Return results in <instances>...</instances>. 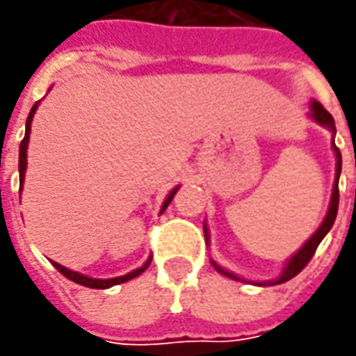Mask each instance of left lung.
<instances>
[{"label": "left lung", "instance_id": "left-lung-1", "mask_svg": "<svg viewBox=\"0 0 356 356\" xmlns=\"http://www.w3.org/2000/svg\"><path fill=\"white\" fill-rule=\"evenodd\" d=\"M309 118L313 120V122H317V124H321V127H325V129H329L331 132H333V143H331V146H333V152H335V158H337V168H335V182H333V192H331V202H329V210H327V216L323 218L321 226L317 227V232L311 236V238L297 250V252L287 259V264L283 266V269H281L280 277H275V280L271 281H248L243 280V277H239V275H236V273H232V271H227V269H224L222 266H218L213 259H210L212 261V266L216 271H220L222 275H226V277H229V280H236V281H248V283H253V285H280V283H285V281H289L291 277H295L303 267L307 266L309 261H311V257H313V253H315V250H317V245L321 243L323 238L329 234V229L333 227V224H335V218H337V210H339V176H341V152H339V148L335 146V120H333V117L323 108L321 103H317V101H311V113H309ZM204 236H206V241H210V232H208V226L204 224Z\"/></svg>", "mask_w": 356, "mask_h": 356}]
</instances>
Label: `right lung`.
<instances>
[{"mask_svg":"<svg viewBox=\"0 0 356 356\" xmlns=\"http://www.w3.org/2000/svg\"><path fill=\"white\" fill-rule=\"evenodd\" d=\"M37 106L39 103L33 104V108H31V113H29V117H27V122H25V136H23V140L19 144V186L23 188V180H25V170H27V146H29V134H31V122H33V115L35 111H37ZM178 188L180 186H176V188H172V192L166 196V200L162 202V208H160V213L164 212L166 208H168V204L172 202V198L176 196V192H178ZM150 261H152V255L144 261L143 266L138 267V269H132L130 273L127 275H120V277H111V280H97V277H89V275H83V273H79V271H73V269H69V267H63L61 264H57V261H53V266L55 269L63 273L67 280L75 281L79 285H85V287H90V289H108V287H113V285H118V283H124V281L134 280V277H138L140 273H143L146 267L150 266Z\"/></svg>","mask_w":356,"mask_h":356,"instance_id":"right-lung-1","label":"right lung"}]
</instances>
